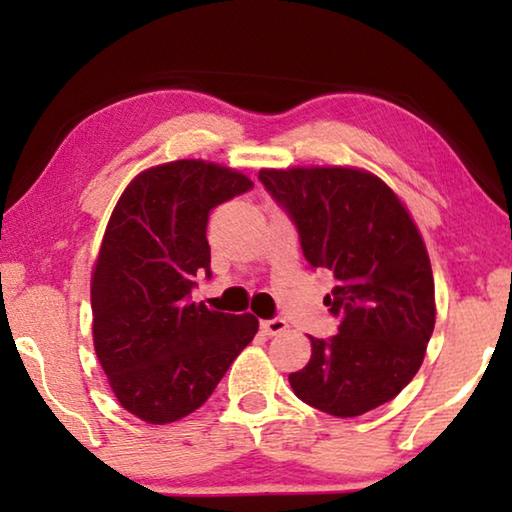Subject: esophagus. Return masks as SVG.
<instances>
[{
	"label": "esophagus",
	"instance_id": "obj_1",
	"mask_svg": "<svg viewBox=\"0 0 512 512\" xmlns=\"http://www.w3.org/2000/svg\"><path fill=\"white\" fill-rule=\"evenodd\" d=\"M259 327H262L264 334L277 336V334H282L284 329H287V320H284V318H268V320H262Z\"/></svg>",
	"mask_w": 512,
	"mask_h": 512
}]
</instances>
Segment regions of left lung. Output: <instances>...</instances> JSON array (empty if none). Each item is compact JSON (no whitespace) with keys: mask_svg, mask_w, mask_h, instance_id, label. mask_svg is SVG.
I'll use <instances>...</instances> for the list:
<instances>
[{"mask_svg":"<svg viewBox=\"0 0 512 512\" xmlns=\"http://www.w3.org/2000/svg\"><path fill=\"white\" fill-rule=\"evenodd\" d=\"M259 183L296 225L309 266L336 280L325 305L339 334L309 336L293 393L336 418L393 400L420 370L436 323L429 255L409 212L359 169H264Z\"/></svg>","mask_w":512,"mask_h":512,"instance_id":"obj_1","label":"left lung"}]
</instances>
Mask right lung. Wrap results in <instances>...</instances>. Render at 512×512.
<instances>
[{
    "instance_id": "1",
    "label": "right lung",
    "mask_w": 512,
    "mask_h": 512,
    "mask_svg": "<svg viewBox=\"0 0 512 512\" xmlns=\"http://www.w3.org/2000/svg\"><path fill=\"white\" fill-rule=\"evenodd\" d=\"M253 189L241 173L203 160L137 176L112 212L92 275L94 350L119 404L151 424L207 402L257 334L253 314L192 302L210 277L207 216Z\"/></svg>"
}]
</instances>
